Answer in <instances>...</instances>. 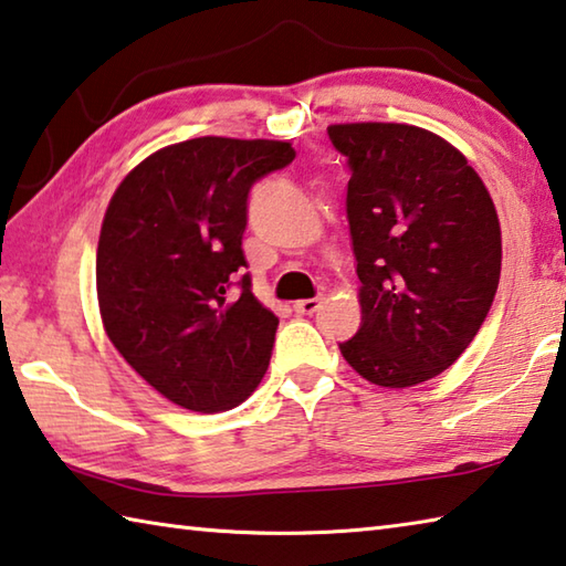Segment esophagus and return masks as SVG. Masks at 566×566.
<instances>
[{
	"label": "esophagus",
	"instance_id": "obj_1",
	"mask_svg": "<svg viewBox=\"0 0 566 566\" xmlns=\"http://www.w3.org/2000/svg\"><path fill=\"white\" fill-rule=\"evenodd\" d=\"M318 308H321V298H303L293 303V311L298 315H313Z\"/></svg>",
	"mask_w": 566,
	"mask_h": 566
}]
</instances>
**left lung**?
I'll return each mask as SVG.
<instances>
[{
    "label": "left lung",
    "mask_w": 566,
    "mask_h": 566,
    "mask_svg": "<svg viewBox=\"0 0 566 566\" xmlns=\"http://www.w3.org/2000/svg\"><path fill=\"white\" fill-rule=\"evenodd\" d=\"M348 158V223L363 321L340 343L380 388L434 378L468 350L500 283L502 233L478 171L410 124H333Z\"/></svg>",
    "instance_id": "8db88e82"
}]
</instances>
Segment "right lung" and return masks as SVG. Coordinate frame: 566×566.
I'll use <instances>...</instances> for the list:
<instances>
[{
  "label": "right lung",
  "instance_id": "add662e5",
  "mask_svg": "<svg viewBox=\"0 0 566 566\" xmlns=\"http://www.w3.org/2000/svg\"><path fill=\"white\" fill-rule=\"evenodd\" d=\"M293 158L289 142L188 138L144 158L108 201L96 251L104 331L186 410H231L268 370L277 318L251 291L241 243L253 184Z\"/></svg>",
  "mask_w": 566,
  "mask_h": 566
}]
</instances>
